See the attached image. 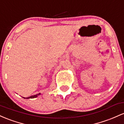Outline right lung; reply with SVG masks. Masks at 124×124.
<instances>
[{
    "label": "right lung",
    "mask_w": 124,
    "mask_h": 124,
    "mask_svg": "<svg viewBox=\"0 0 124 124\" xmlns=\"http://www.w3.org/2000/svg\"><path fill=\"white\" fill-rule=\"evenodd\" d=\"M40 95V93L39 94H36V95H31L30 96V97H27V98H25V97H23V98H25V99H28V98H36V97H37V96Z\"/></svg>",
    "instance_id": "obj_1"
}]
</instances>
